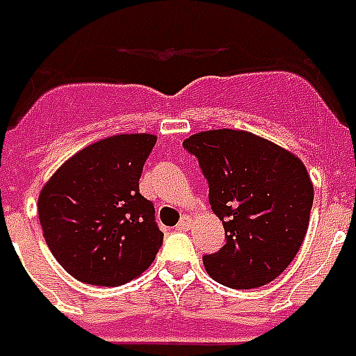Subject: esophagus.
Returning a JSON list of instances; mask_svg holds the SVG:
<instances>
[{"mask_svg":"<svg viewBox=\"0 0 356 356\" xmlns=\"http://www.w3.org/2000/svg\"><path fill=\"white\" fill-rule=\"evenodd\" d=\"M178 229H181V232H187V229H191V218L189 217H181L180 222H178Z\"/></svg>","mask_w":356,"mask_h":356,"instance_id":"esophagus-1","label":"esophagus"}]
</instances>
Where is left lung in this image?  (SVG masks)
<instances>
[{
  "instance_id": "left-lung-1",
  "label": "left lung",
  "mask_w": 356,
  "mask_h": 356,
  "mask_svg": "<svg viewBox=\"0 0 356 356\" xmlns=\"http://www.w3.org/2000/svg\"><path fill=\"white\" fill-rule=\"evenodd\" d=\"M209 184L226 244L204 255L206 272L229 289H257L292 263L311 217V176L280 145L244 130H206L184 141Z\"/></svg>"
}]
</instances>
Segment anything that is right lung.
Wrapping results in <instances>:
<instances>
[{"label":"right lung","mask_w":356,"mask_h":356,"mask_svg":"<svg viewBox=\"0 0 356 356\" xmlns=\"http://www.w3.org/2000/svg\"><path fill=\"white\" fill-rule=\"evenodd\" d=\"M152 134H118L62 163L38 196L45 243L75 280L119 286L154 261L163 233L139 176L156 145Z\"/></svg>","instance_id":"1"}]
</instances>
